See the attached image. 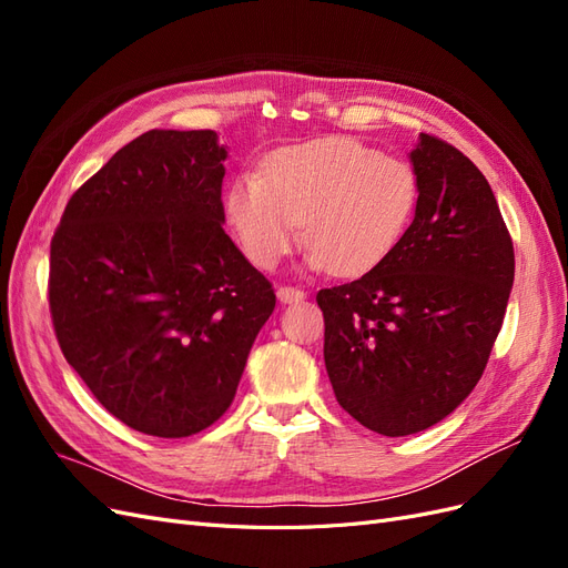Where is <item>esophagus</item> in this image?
I'll list each match as a JSON object with an SVG mask.
<instances>
[{
  "instance_id": "1",
  "label": "esophagus",
  "mask_w": 568,
  "mask_h": 568,
  "mask_svg": "<svg viewBox=\"0 0 568 568\" xmlns=\"http://www.w3.org/2000/svg\"><path fill=\"white\" fill-rule=\"evenodd\" d=\"M277 298L286 305V303H298L305 298V291L296 288V286H280L277 288Z\"/></svg>"
}]
</instances>
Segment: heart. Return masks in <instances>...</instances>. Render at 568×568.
<instances>
[{"label":"heart","mask_w":568,"mask_h":568,"mask_svg":"<svg viewBox=\"0 0 568 568\" xmlns=\"http://www.w3.org/2000/svg\"><path fill=\"white\" fill-rule=\"evenodd\" d=\"M419 182L409 163L351 136L274 151L263 175H239L225 213L248 261L272 270L298 242L305 263L359 277L386 263L415 217Z\"/></svg>","instance_id":"1"}]
</instances>
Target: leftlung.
<instances>
[{
    "label": "left lung",
    "instance_id": "obj_1",
    "mask_svg": "<svg viewBox=\"0 0 568 568\" xmlns=\"http://www.w3.org/2000/svg\"><path fill=\"white\" fill-rule=\"evenodd\" d=\"M415 220L386 263L322 288L324 365L338 405L382 436L438 424L467 398L514 282L509 230L484 173L419 134Z\"/></svg>",
    "mask_w": 568,
    "mask_h": 568
}]
</instances>
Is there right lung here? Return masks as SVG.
<instances>
[{"mask_svg": "<svg viewBox=\"0 0 568 568\" xmlns=\"http://www.w3.org/2000/svg\"><path fill=\"white\" fill-rule=\"evenodd\" d=\"M213 130H149L68 201L49 313L80 379L134 432L184 438L225 415L272 284L222 230Z\"/></svg>", "mask_w": 568, "mask_h": 568, "instance_id": "obj_1", "label": "right lung"}]
</instances>
